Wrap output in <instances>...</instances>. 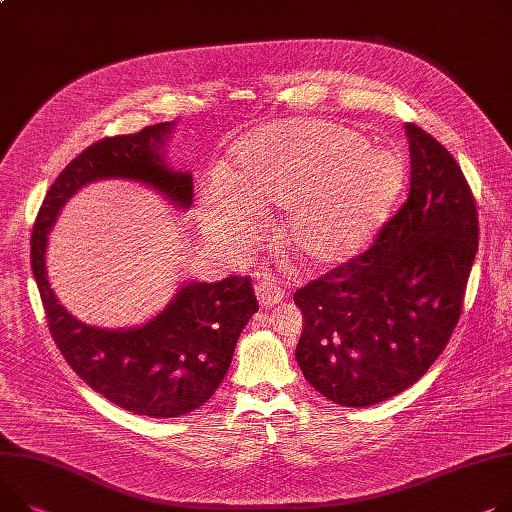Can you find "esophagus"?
Wrapping results in <instances>:
<instances>
[{
	"mask_svg": "<svg viewBox=\"0 0 512 512\" xmlns=\"http://www.w3.org/2000/svg\"><path fill=\"white\" fill-rule=\"evenodd\" d=\"M256 295H258V301L262 307H272L285 299V289L279 287L274 281L266 279L256 285Z\"/></svg>",
	"mask_w": 512,
	"mask_h": 512,
	"instance_id": "1",
	"label": "esophagus"
}]
</instances>
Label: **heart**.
Here are the masks:
<instances>
[{"label":"heart","mask_w":512,"mask_h":512,"mask_svg":"<svg viewBox=\"0 0 512 512\" xmlns=\"http://www.w3.org/2000/svg\"><path fill=\"white\" fill-rule=\"evenodd\" d=\"M404 184L396 151L348 127L293 119L246 135L221 178L201 190V225L233 254L256 240V209L285 207L279 238L309 268L355 256L389 215Z\"/></svg>","instance_id":"obj_1"}]
</instances>
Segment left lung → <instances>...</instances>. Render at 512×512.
Segmentation results:
<instances>
[{"mask_svg":"<svg viewBox=\"0 0 512 512\" xmlns=\"http://www.w3.org/2000/svg\"><path fill=\"white\" fill-rule=\"evenodd\" d=\"M406 135V203L363 254L293 295L305 320L297 363L348 408L398 396L439 359L478 252L476 199L455 157L418 125Z\"/></svg>","mask_w":512,"mask_h":512,"instance_id":"1","label":"left lung"}]
</instances>
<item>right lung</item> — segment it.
<instances>
[{"mask_svg":"<svg viewBox=\"0 0 512 512\" xmlns=\"http://www.w3.org/2000/svg\"><path fill=\"white\" fill-rule=\"evenodd\" d=\"M170 129V123H157L84 149L49 188L30 240L32 274L49 332L67 365L112 404L151 418L184 416L217 391L242 330L258 311L250 277L231 274L219 283H188L149 324L100 330L59 305L47 281L45 252L47 235L69 196L100 178L145 182L188 209L192 178L166 168L160 153Z\"/></svg>","mask_w":512,"mask_h":512,"instance_id":"obj_1","label":"right lung"}]
</instances>
